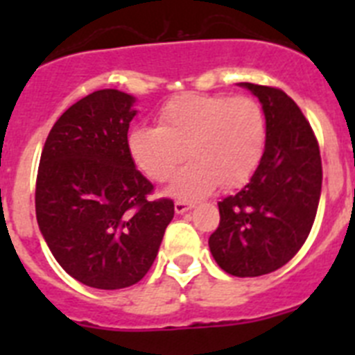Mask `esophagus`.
Listing matches in <instances>:
<instances>
[{
	"label": "esophagus",
	"mask_w": 355,
	"mask_h": 355,
	"mask_svg": "<svg viewBox=\"0 0 355 355\" xmlns=\"http://www.w3.org/2000/svg\"><path fill=\"white\" fill-rule=\"evenodd\" d=\"M196 206L192 205V202H184V200H175L174 202V211L178 213V215H183V213L190 211V209H193Z\"/></svg>",
	"instance_id": "34e87169"
}]
</instances>
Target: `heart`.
I'll return each mask as SVG.
<instances>
[{"instance_id": "obj_1", "label": "heart", "mask_w": 355, "mask_h": 355, "mask_svg": "<svg viewBox=\"0 0 355 355\" xmlns=\"http://www.w3.org/2000/svg\"><path fill=\"white\" fill-rule=\"evenodd\" d=\"M266 147V119L261 105L247 96L183 94L159 110L158 128L139 126L128 137L135 165L150 180H171L167 192L196 200L218 184L234 188L258 171Z\"/></svg>"}]
</instances>
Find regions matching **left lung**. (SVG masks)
<instances>
[{
	"label": "left lung",
	"instance_id": "left-lung-1",
	"mask_svg": "<svg viewBox=\"0 0 355 355\" xmlns=\"http://www.w3.org/2000/svg\"><path fill=\"white\" fill-rule=\"evenodd\" d=\"M261 103L266 147L258 171L218 202L220 224L209 250L222 270L258 277L286 265L304 245L322 192L318 142L300 108L283 90L240 83Z\"/></svg>",
	"mask_w": 355,
	"mask_h": 355
}]
</instances>
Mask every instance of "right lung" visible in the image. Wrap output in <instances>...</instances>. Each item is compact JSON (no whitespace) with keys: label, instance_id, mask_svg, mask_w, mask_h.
I'll return each instance as SVG.
<instances>
[{"label":"right lung","instance_id":"add662e5","mask_svg":"<svg viewBox=\"0 0 355 355\" xmlns=\"http://www.w3.org/2000/svg\"><path fill=\"white\" fill-rule=\"evenodd\" d=\"M133 96L97 90L65 110L44 144L37 174L39 229L58 265L97 290L139 283L174 216L128 149Z\"/></svg>","mask_w":355,"mask_h":355}]
</instances>
